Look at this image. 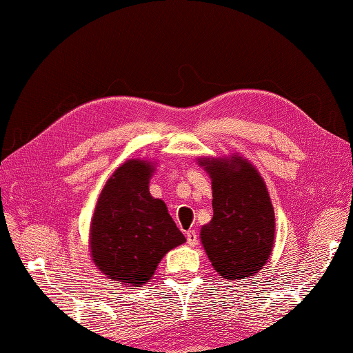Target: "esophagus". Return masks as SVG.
Returning a JSON list of instances; mask_svg holds the SVG:
<instances>
[{
    "label": "esophagus",
    "mask_w": 353,
    "mask_h": 353,
    "mask_svg": "<svg viewBox=\"0 0 353 353\" xmlns=\"http://www.w3.org/2000/svg\"><path fill=\"white\" fill-rule=\"evenodd\" d=\"M187 243L188 245H196L198 244V233L194 230L187 231Z\"/></svg>",
    "instance_id": "obj_1"
}]
</instances>
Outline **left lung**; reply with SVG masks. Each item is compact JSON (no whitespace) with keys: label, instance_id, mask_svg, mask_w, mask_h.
<instances>
[{"label":"left lung","instance_id":"left-lung-1","mask_svg":"<svg viewBox=\"0 0 353 353\" xmlns=\"http://www.w3.org/2000/svg\"><path fill=\"white\" fill-rule=\"evenodd\" d=\"M212 179V220L201 243L220 276L241 281L259 272L274 243V210L259 171L241 157L201 161Z\"/></svg>","mask_w":353,"mask_h":353}]
</instances>
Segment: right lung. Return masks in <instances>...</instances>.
<instances>
[{"mask_svg": "<svg viewBox=\"0 0 353 353\" xmlns=\"http://www.w3.org/2000/svg\"><path fill=\"white\" fill-rule=\"evenodd\" d=\"M152 172L154 166L143 160L123 163L106 182L94 208L93 261L117 283L143 285L163 256L185 243L166 204L150 196Z\"/></svg>", "mask_w": 353, "mask_h": 353, "instance_id": "right-lung-1", "label": "right lung"}]
</instances>
